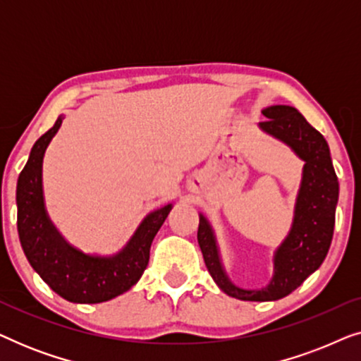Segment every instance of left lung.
Returning <instances> with one entry per match:
<instances>
[{"label": "left lung", "instance_id": "8db88e82", "mask_svg": "<svg viewBox=\"0 0 361 361\" xmlns=\"http://www.w3.org/2000/svg\"><path fill=\"white\" fill-rule=\"evenodd\" d=\"M268 118L259 128L290 146L302 159V182L295 202L294 221L288 238L276 250L274 276L266 288L246 290L226 278L221 266L214 230L200 215L199 240L207 269L225 294L241 300H278L298 289L329 253L334 236L335 207L338 202V180L325 137L293 106L274 105L263 110Z\"/></svg>", "mask_w": 361, "mask_h": 361}]
</instances>
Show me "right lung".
Masks as SVG:
<instances>
[{"instance_id": "1", "label": "right lung", "mask_w": 361, "mask_h": 361, "mask_svg": "<svg viewBox=\"0 0 361 361\" xmlns=\"http://www.w3.org/2000/svg\"><path fill=\"white\" fill-rule=\"evenodd\" d=\"M62 116L34 142L16 187L18 233L24 255L54 293L78 304H98L126 293L145 273L151 243L172 205L146 216L128 245L115 256H90L73 248L49 220L42 195V159Z\"/></svg>"}]
</instances>
